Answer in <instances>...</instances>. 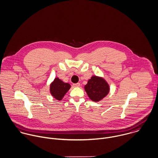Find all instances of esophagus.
I'll list each match as a JSON object with an SVG mask.
<instances>
[{"instance_id":"obj_1","label":"esophagus","mask_w":158,"mask_h":158,"mask_svg":"<svg viewBox=\"0 0 158 158\" xmlns=\"http://www.w3.org/2000/svg\"><path fill=\"white\" fill-rule=\"evenodd\" d=\"M73 86L74 87H80V83H77L73 84Z\"/></svg>"}]
</instances>
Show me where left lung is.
<instances>
[{"label": "left lung", "mask_w": 158, "mask_h": 158, "mask_svg": "<svg viewBox=\"0 0 158 158\" xmlns=\"http://www.w3.org/2000/svg\"><path fill=\"white\" fill-rule=\"evenodd\" d=\"M85 90L91 101L99 102L108 94L110 87L103 78L93 76L85 86Z\"/></svg>", "instance_id": "obj_1"}]
</instances>
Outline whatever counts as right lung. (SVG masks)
I'll return each instance as SVG.
<instances>
[{"mask_svg": "<svg viewBox=\"0 0 158 158\" xmlns=\"http://www.w3.org/2000/svg\"><path fill=\"white\" fill-rule=\"evenodd\" d=\"M70 87V84L64 83L59 78H55L50 85V93L54 98L58 101H61Z\"/></svg>", "mask_w": 158, "mask_h": 158, "instance_id": "right-lung-1", "label": "right lung"}]
</instances>
